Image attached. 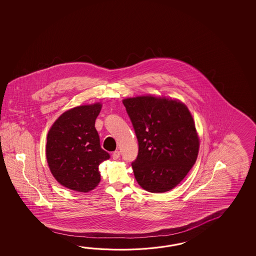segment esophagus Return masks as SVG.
I'll return each mask as SVG.
<instances>
[{
	"label": "esophagus",
	"instance_id": "1",
	"mask_svg": "<svg viewBox=\"0 0 256 256\" xmlns=\"http://www.w3.org/2000/svg\"><path fill=\"white\" fill-rule=\"evenodd\" d=\"M120 156V152L119 151H115V152H112V159H118V158Z\"/></svg>",
	"mask_w": 256,
	"mask_h": 256
}]
</instances>
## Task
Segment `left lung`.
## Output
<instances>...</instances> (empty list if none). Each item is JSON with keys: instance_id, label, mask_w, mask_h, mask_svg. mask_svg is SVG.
Masks as SVG:
<instances>
[{"instance_id": "left-lung-1", "label": "left lung", "mask_w": 256, "mask_h": 256, "mask_svg": "<svg viewBox=\"0 0 256 256\" xmlns=\"http://www.w3.org/2000/svg\"><path fill=\"white\" fill-rule=\"evenodd\" d=\"M138 140L132 163L138 184L152 193L171 190L196 162L200 139L195 122L180 100L139 96L122 100Z\"/></svg>"}]
</instances>
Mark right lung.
Here are the masks:
<instances>
[{
    "label": "right lung",
    "instance_id": "add662e5",
    "mask_svg": "<svg viewBox=\"0 0 256 256\" xmlns=\"http://www.w3.org/2000/svg\"><path fill=\"white\" fill-rule=\"evenodd\" d=\"M100 110V104L68 110L49 130L46 147L49 168L60 184L72 190L95 188L100 181L98 166L110 158L95 128Z\"/></svg>",
    "mask_w": 256,
    "mask_h": 256
}]
</instances>
